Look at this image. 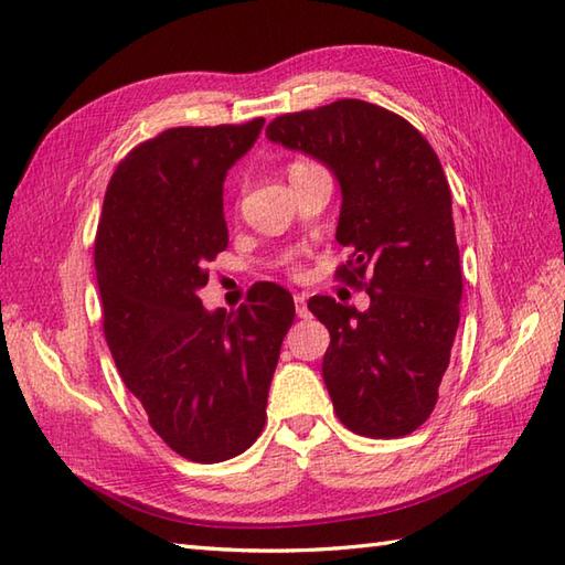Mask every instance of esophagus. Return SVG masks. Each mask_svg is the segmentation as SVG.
Segmentation results:
<instances>
[{"label": "esophagus", "mask_w": 565, "mask_h": 565, "mask_svg": "<svg viewBox=\"0 0 565 565\" xmlns=\"http://www.w3.org/2000/svg\"><path fill=\"white\" fill-rule=\"evenodd\" d=\"M294 303H296V316L298 318H308V306H306V294H296L294 296Z\"/></svg>", "instance_id": "34e87169"}]
</instances>
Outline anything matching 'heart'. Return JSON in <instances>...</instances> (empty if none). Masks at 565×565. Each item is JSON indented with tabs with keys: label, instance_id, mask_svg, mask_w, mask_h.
Segmentation results:
<instances>
[{
	"label": "heart",
	"instance_id": "b5f03b06",
	"mask_svg": "<svg viewBox=\"0 0 565 565\" xmlns=\"http://www.w3.org/2000/svg\"><path fill=\"white\" fill-rule=\"evenodd\" d=\"M294 167H303V164H294Z\"/></svg>",
	"mask_w": 565,
	"mask_h": 565
}]
</instances>
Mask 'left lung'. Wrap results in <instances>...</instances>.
Listing matches in <instances>:
<instances>
[{
    "mask_svg": "<svg viewBox=\"0 0 565 565\" xmlns=\"http://www.w3.org/2000/svg\"><path fill=\"white\" fill-rule=\"evenodd\" d=\"M267 138L334 174L338 243L352 249L340 274L350 284L371 274L364 313L330 296L308 301L330 330L322 379L334 413L356 435H411L435 411L463 291L437 152L405 118L359 99L274 118Z\"/></svg>",
    "mask_w": 565,
    "mask_h": 565,
    "instance_id": "8db88e82",
    "label": "left lung"
}]
</instances>
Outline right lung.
<instances>
[{
  "mask_svg": "<svg viewBox=\"0 0 565 565\" xmlns=\"http://www.w3.org/2000/svg\"><path fill=\"white\" fill-rule=\"evenodd\" d=\"M262 126L170 128L130 150L106 189L94 247L118 374L152 429L199 463L233 459L259 437L296 316L291 294L269 281L231 313L199 298L209 262L227 247V170Z\"/></svg>",
  "mask_w": 565,
  "mask_h": 565,
  "instance_id": "obj_1",
  "label": "right lung"
}]
</instances>
